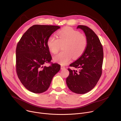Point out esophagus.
Returning a JSON list of instances; mask_svg holds the SVG:
<instances>
[{"instance_id":"1","label":"esophagus","mask_w":121,"mask_h":121,"mask_svg":"<svg viewBox=\"0 0 121 121\" xmlns=\"http://www.w3.org/2000/svg\"><path fill=\"white\" fill-rule=\"evenodd\" d=\"M65 69V68L64 66H63V65H61V69Z\"/></svg>"}]
</instances>
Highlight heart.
<instances>
[{"label":"heart","mask_w":121,"mask_h":121,"mask_svg":"<svg viewBox=\"0 0 121 121\" xmlns=\"http://www.w3.org/2000/svg\"><path fill=\"white\" fill-rule=\"evenodd\" d=\"M57 35L58 39L51 36L47 40V46L50 52L53 54L57 53L61 46L63 45V51L53 57L54 62L66 65L72 57L76 59L83 54L87 46V39L79 31L66 27L59 30Z\"/></svg>","instance_id":"b5f03b06"}]
</instances>
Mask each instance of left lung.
Masks as SVG:
<instances>
[{
	"mask_svg": "<svg viewBox=\"0 0 121 121\" xmlns=\"http://www.w3.org/2000/svg\"><path fill=\"white\" fill-rule=\"evenodd\" d=\"M87 39L86 49L81 56L71 63L70 67L79 69V71L68 69L69 74L66 79L69 88L76 94H83L93 89L102 72L103 47L97 36L89 27L79 25Z\"/></svg>",
	"mask_w": 121,
	"mask_h": 121,
	"instance_id": "left-lung-1",
	"label": "left lung"
}]
</instances>
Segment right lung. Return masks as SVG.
<instances>
[{
  "instance_id": "right-lung-1",
  "label": "right lung",
  "mask_w": 121,
  "mask_h": 121,
  "mask_svg": "<svg viewBox=\"0 0 121 121\" xmlns=\"http://www.w3.org/2000/svg\"><path fill=\"white\" fill-rule=\"evenodd\" d=\"M57 26L36 25L31 26L22 37L16 49V70L21 83L29 91L41 93L49 87L60 65L52 63L47 46V40ZM50 63L49 67L43 65Z\"/></svg>"
}]
</instances>
